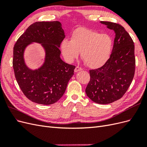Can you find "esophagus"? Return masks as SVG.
I'll return each mask as SVG.
<instances>
[{
  "mask_svg": "<svg viewBox=\"0 0 147 147\" xmlns=\"http://www.w3.org/2000/svg\"><path fill=\"white\" fill-rule=\"evenodd\" d=\"M83 70V69L82 67H80L77 66L76 67H75L74 71H75V72H78V71H80V70Z\"/></svg>",
  "mask_w": 147,
  "mask_h": 147,
  "instance_id": "34e87169",
  "label": "esophagus"
}]
</instances>
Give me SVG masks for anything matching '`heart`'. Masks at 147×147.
I'll use <instances>...</instances> for the list:
<instances>
[{"instance_id":"heart-1","label":"heart","mask_w":147,"mask_h":147,"mask_svg":"<svg viewBox=\"0 0 147 147\" xmlns=\"http://www.w3.org/2000/svg\"><path fill=\"white\" fill-rule=\"evenodd\" d=\"M113 45V40L109 35L100 34L91 29L79 28L72 32L71 40H63L61 50L68 63H72L81 52L82 58L86 65L96 69L108 61Z\"/></svg>"}]
</instances>
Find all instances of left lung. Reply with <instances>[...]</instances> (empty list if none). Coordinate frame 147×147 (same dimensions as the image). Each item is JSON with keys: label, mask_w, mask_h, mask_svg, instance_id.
Here are the masks:
<instances>
[{"label": "left lung", "mask_w": 147, "mask_h": 147, "mask_svg": "<svg viewBox=\"0 0 147 147\" xmlns=\"http://www.w3.org/2000/svg\"><path fill=\"white\" fill-rule=\"evenodd\" d=\"M100 23L115 32L113 47L103 66L90 70V80L85 91L93 102L107 104L121 98L131 85L136 68L134 44L122 26L109 21Z\"/></svg>", "instance_id": "left-lung-1"}]
</instances>
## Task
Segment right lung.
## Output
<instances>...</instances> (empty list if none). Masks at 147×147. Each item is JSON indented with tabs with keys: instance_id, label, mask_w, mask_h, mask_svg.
Masks as SVG:
<instances>
[{
	"instance_id": "1",
	"label": "right lung",
	"mask_w": 147,
	"mask_h": 147,
	"mask_svg": "<svg viewBox=\"0 0 147 147\" xmlns=\"http://www.w3.org/2000/svg\"><path fill=\"white\" fill-rule=\"evenodd\" d=\"M65 38L59 21L35 22L17 40L13 47V67L18 84L25 96L35 103L50 105L63 96L75 66L60 57L59 47ZM32 42L41 43L46 51L44 64L32 70L25 65V48Z\"/></svg>"
}]
</instances>
